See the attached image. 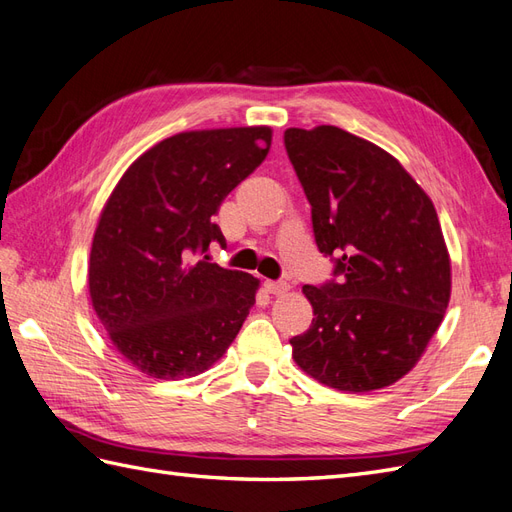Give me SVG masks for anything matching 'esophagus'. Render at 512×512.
<instances>
[{"label":"esophagus","mask_w":512,"mask_h":512,"mask_svg":"<svg viewBox=\"0 0 512 512\" xmlns=\"http://www.w3.org/2000/svg\"><path fill=\"white\" fill-rule=\"evenodd\" d=\"M266 290L270 292V294H285L287 290H290V283L287 281H266Z\"/></svg>","instance_id":"1"}]
</instances>
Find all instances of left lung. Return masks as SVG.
<instances>
[{"label": "left lung", "mask_w": 512, "mask_h": 512, "mask_svg": "<svg viewBox=\"0 0 512 512\" xmlns=\"http://www.w3.org/2000/svg\"><path fill=\"white\" fill-rule=\"evenodd\" d=\"M287 157L311 205L333 279L305 285L311 326L290 339L309 376L339 391L396 383L422 357L450 300L435 205L376 144L320 125L287 129Z\"/></svg>", "instance_id": "1"}]
</instances>
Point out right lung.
Instances as JSON below:
<instances>
[{"label": "right lung", "mask_w": 512, "mask_h": 512, "mask_svg": "<svg viewBox=\"0 0 512 512\" xmlns=\"http://www.w3.org/2000/svg\"><path fill=\"white\" fill-rule=\"evenodd\" d=\"M270 127L186 131L127 168L103 207L88 287L114 348L153 378L216 363L255 305L259 281L207 257L225 244L214 216L266 160Z\"/></svg>", "instance_id": "1"}]
</instances>
